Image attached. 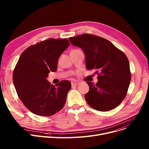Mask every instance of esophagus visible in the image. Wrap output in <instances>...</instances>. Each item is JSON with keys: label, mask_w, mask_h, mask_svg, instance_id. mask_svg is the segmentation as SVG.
<instances>
[{"label": "esophagus", "mask_w": 149, "mask_h": 149, "mask_svg": "<svg viewBox=\"0 0 149 149\" xmlns=\"http://www.w3.org/2000/svg\"><path fill=\"white\" fill-rule=\"evenodd\" d=\"M80 82L77 81H72V82H71V84H72V85H73V86H77V85L80 84Z\"/></svg>", "instance_id": "obj_1"}]
</instances>
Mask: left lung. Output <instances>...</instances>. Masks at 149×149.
Masks as SVG:
<instances>
[{
    "instance_id": "obj_1",
    "label": "left lung",
    "mask_w": 149,
    "mask_h": 149,
    "mask_svg": "<svg viewBox=\"0 0 149 149\" xmlns=\"http://www.w3.org/2000/svg\"><path fill=\"white\" fill-rule=\"evenodd\" d=\"M74 46L85 55L87 69H96L98 82L87 81L89 92L85 94L88 104L99 111L116 107L126 97L131 80L129 62L126 55L106 39L84 34L70 37Z\"/></svg>"
}]
</instances>
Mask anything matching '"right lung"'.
Wrapping results in <instances>:
<instances>
[{"instance_id": "1", "label": "right lung", "mask_w": 149, "mask_h": 149, "mask_svg": "<svg viewBox=\"0 0 149 149\" xmlns=\"http://www.w3.org/2000/svg\"><path fill=\"white\" fill-rule=\"evenodd\" d=\"M69 45L67 38H49L30 46L20 55L13 83L18 97L33 113L49 116L64 107L71 83L63 80L55 86L47 77L57 70L60 56Z\"/></svg>"}]
</instances>
